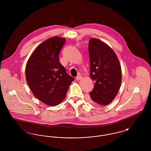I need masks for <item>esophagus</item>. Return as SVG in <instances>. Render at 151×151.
I'll return each instance as SVG.
<instances>
[{"label":"esophagus","mask_w":151,"mask_h":151,"mask_svg":"<svg viewBox=\"0 0 151 151\" xmlns=\"http://www.w3.org/2000/svg\"><path fill=\"white\" fill-rule=\"evenodd\" d=\"M82 78V76L81 75H78L76 77V79L77 80H79Z\"/></svg>","instance_id":"34e87169"}]
</instances>
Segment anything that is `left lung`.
Listing matches in <instances>:
<instances>
[{
	"instance_id": "left-lung-1",
	"label": "left lung",
	"mask_w": 151,
	"mask_h": 151,
	"mask_svg": "<svg viewBox=\"0 0 151 151\" xmlns=\"http://www.w3.org/2000/svg\"><path fill=\"white\" fill-rule=\"evenodd\" d=\"M90 77L93 89L89 92L91 104L106 106L115 99L122 81L121 65L114 51L108 45L96 38L88 44Z\"/></svg>"
}]
</instances>
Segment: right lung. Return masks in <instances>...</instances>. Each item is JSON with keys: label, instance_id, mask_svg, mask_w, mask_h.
<instances>
[{"label": "right lung", "instance_id": "1", "mask_svg": "<svg viewBox=\"0 0 151 151\" xmlns=\"http://www.w3.org/2000/svg\"><path fill=\"white\" fill-rule=\"evenodd\" d=\"M65 42V38L56 36L46 40L36 48L26 65V80L32 92L51 106L63 101L74 80L59 59Z\"/></svg>", "mask_w": 151, "mask_h": 151}]
</instances>
